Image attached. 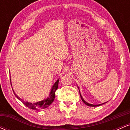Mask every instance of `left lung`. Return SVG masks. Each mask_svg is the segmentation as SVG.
Wrapping results in <instances>:
<instances>
[{
	"instance_id": "1",
	"label": "left lung",
	"mask_w": 130,
	"mask_h": 130,
	"mask_svg": "<svg viewBox=\"0 0 130 130\" xmlns=\"http://www.w3.org/2000/svg\"><path fill=\"white\" fill-rule=\"evenodd\" d=\"M78 88H79V87H78ZM80 98H81L82 100H83V102H84V103L86 104V105L89 106H92V107H95V106H99L102 105V104H103L104 103H103V104H90V103H88L87 102H86V101H85L84 99H83V98L82 97V96H81V95H80Z\"/></svg>"
}]
</instances>
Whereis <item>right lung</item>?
Wrapping results in <instances>:
<instances>
[{
    "label": "right lung",
    "mask_w": 130,
    "mask_h": 130,
    "mask_svg": "<svg viewBox=\"0 0 130 130\" xmlns=\"http://www.w3.org/2000/svg\"><path fill=\"white\" fill-rule=\"evenodd\" d=\"M59 79L57 80V81L54 83V84L53 85V86L52 87L51 90L50 95H49L48 97L46 99L43 100L41 101H38L37 103H29V102H25L23 100H22V99H21L18 95H16V94L14 92L15 96L17 97L18 99L20 100L27 107L30 109H37V110H40V109H45L47 108L48 106H50V104L53 102L55 98V93H56V91L57 89H58V84H59Z\"/></svg>",
    "instance_id": "right-lung-1"
}]
</instances>
